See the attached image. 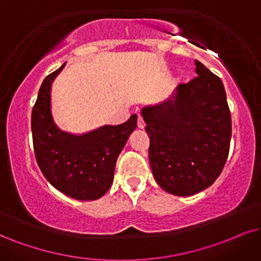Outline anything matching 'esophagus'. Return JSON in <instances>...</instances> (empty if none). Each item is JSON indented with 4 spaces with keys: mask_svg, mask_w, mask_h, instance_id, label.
<instances>
[{
    "mask_svg": "<svg viewBox=\"0 0 261 261\" xmlns=\"http://www.w3.org/2000/svg\"><path fill=\"white\" fill-rule=\"evenodd\" d=\"M138 127H139V128L145 127V121H144L143 116H141V115L138 116Z\"/></svg>",
    "mask_w": 261,
    "mask_h": 261,
    "instance_id": "obj_1",
    "label": "esophagus"
}]
</instances>
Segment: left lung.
Instances as JSON below:
<instances>
[{
	"mask_svg": "<svg viewBox=\"0 0 261 261\" xmlns=\"http://www.w3.org/2000/svg\"><path fill=\"white\" fill-rule=\"evenodd\" d=\"M196 73L178 86L174 100L141 111L153 178L176 196L213 184L230 150L231 114L223 82L198 60Z\"/></svg>",
	"mask_w": 261,
	"mask_h": 261,
	"instance_id": "obj_1",
	"label": "left lung"
}]
</instances>
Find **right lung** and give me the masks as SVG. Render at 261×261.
I'll list each match as a JSON object with an SVG mask.
<instances>
[{"label":"right lung","mask_w":261,"mask_h":261,"mask_svg":"<svg viewBox=\"0 0 261 261\" xmlns=\"http://www.w3.org/2000/svg\"><path fill=\"white\" fill-rule=\"evenodd\" d=\"M64 66L43 80L32 108L35 156L44 178L57 190L75 199L93 201L110 189L117 157L137 128V115L124 123L102 125L83 136L62 132L50 114V86Z\"/></svg>","instance_id":"1"}]
</instances>
